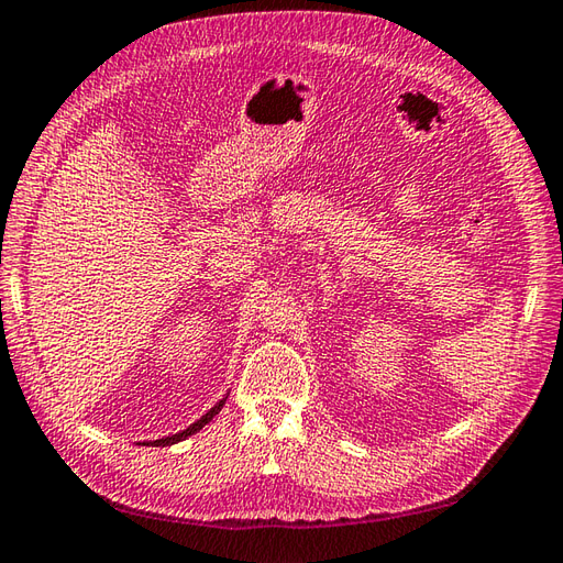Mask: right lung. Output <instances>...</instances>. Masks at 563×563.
<instances>
[{"label":"right lung","instance_id":"right-lung-1","mask_svg":"<svg viewBox=\"0 0 563 563\" xmlns=\"http://www.w3.org/2000/svg\"><path fill=\"white\" fill-rule=\"evenodd\" d=\"M224 401H227V397L222 399V401H218V404H214L212 406V409L206 413V416H202V418H198V421L196 423H190L186 430H181V433H176V435H169V438H159V440H152V442H147V445H174V442H181V440H186L188 435H194V433H198V430L202 428V426H206V423H210L212 421V418L214 416H218L220 413V409H222V406H224ZM142 445H145V442H142Z\"/></svg>","mask_w":563,"mask_h":563}]
</instances>
